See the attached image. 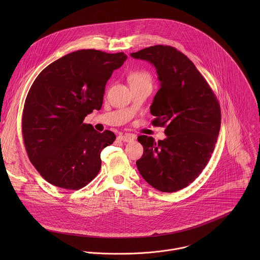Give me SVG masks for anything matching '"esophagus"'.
Listing matches in <instances>:
<instances>
[{"label": "esophagus", "mask_w": 260, "mask_h": 260, "mask_svg": "<svg viewBox=\"0 0 260 260\" xmlns=\"http://www.w3.org/2000/svg\"><path fill=\"white\" fill-rule=\"evenodd\" d=\"M135 135L133 134H125V135H121L118 137V140L120 141H123V142H131L135 139Z\"/></svg>", "instance_id": "esophagus-1"}]
</instances>
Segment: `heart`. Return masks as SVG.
<instances>
[{"mask_svg":"<svg viewBox=\"0 0 260 260\" xmlns=\"http://www.w3.org/2000/svg\"><path fill=\"white\" fill-rule=\"evenodd\" d=\"M130 84H149L151 85L152 77L146 71H138L129 77Z\"/></svg>","mask_w":260,"mask_h":260,"instance_id":"obj_1","label":"heart"}]
</instances>
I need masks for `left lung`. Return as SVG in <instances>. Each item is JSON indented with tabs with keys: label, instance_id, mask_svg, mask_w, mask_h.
<instances>
[{
	"label": "left lung",
	"instance_id": "left-lung-1",
	"mask_svg": "<svg viewBox=\"0 0 260 260\" xmlns=\"http://www.w3.org/2000/svg\"><path fill=\"white\" fill-rule=\"evenodd\" d=\"M131 56L156 68L161 84L150 107L152 125L165 127L167 136L158 142L139 136L144 151L136 165L152 187L176 192L192 183L211 158L220 130V105L192 61L174 47L151 46Z\"/></svg>",
	"mask_w": 260,
	"mask_h": 260
}]
</instances>
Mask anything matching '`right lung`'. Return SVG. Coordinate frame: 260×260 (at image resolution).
<instances>
[{"label": "right lung", "instance_id": "add662e5", "mask_svg": "<svg viewBox=\"0 0 260 260\" xmlns=\"http://www.w3.org/2000/svg\"><path fill=\"white\" fill-rule=\"evenodd\" d=\"M126 59L123 52L79 50L38 75L25 101L22 134L31 163L47 182L78 190L100 171L101 151L116 136L83 121L101 109L106 83Z\"/></svg>", "mask_w": 260, "mask_h": 260}]
</instances>
